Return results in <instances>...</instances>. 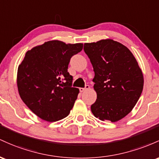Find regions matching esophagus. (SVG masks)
<instances>
[{"label":"esophagus","mask_w":159,"mask_h":159,"mask_svg":"<svg viewBox=\"0 0 159 159\" xmlns=\"http://www.w3.org/2000/svg\"><path fill=\"white\" fill-rule=\"evenodd\" d=\"M89 89H90V86H89V85H86L85 88H80V92H85V91L89 90Z\"/></svg>","instance_id":"esophagus-1"}]
</instances>
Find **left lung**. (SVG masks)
Masks as SVG:
<instances>
[{
  "label": "left lung",
  "mask_w": 159,
  "mask_h": 159,
  "mask_svg": "<svg viewBox=\"0 0 159 159\" xmlns=\"http://www.w3.org/2000/svg\"><path fill=\"white\" fill-rule=\"evenodd\" d=\"M84 51L94 71L97 100L91 106L92 113L101 121L118 122L140 98L144 82L141 69L132 52L112 39L85 43Z\"/></svg>",
  "instance_id": "1"
}]
</instances>
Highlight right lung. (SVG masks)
I'll use <instances>...</instances> for the list:
<instances>
[{
    "label": "right lung",
    "instance_id": "add662e5",
    "mask_svg": "<svg viewBox=\"0 0 159 159\" xmlns=\"http://www.w3.org/2000/svg\"><path fill=\"white\" fill-rule=\"evenodd\" d=\"M83 47V43L48 41L27 52L18 67L20 98L43 120L56 122L70 113L80 90L71 86L73 76L67 68L71 57Z\"/></svg>",
    "mask_w": 159,
    "mask_h": 159
}]
</instances>
